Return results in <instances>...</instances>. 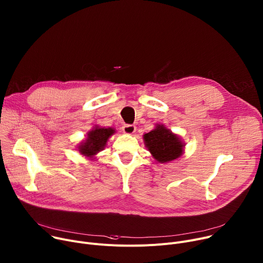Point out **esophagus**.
<instances>
[{
    "label": "esophagus",
    "mask_w": 263,
    "mask_h": 263,
    "mask_svg": "<svg viewBox=\"0 0 263 263\" xmlns=\"http://www.w3.org/2000/svg\"><path fill=\"white\" fill-rule=\"evenodd\" d=\"M135 130H136V127L133 126V125H125V126L123 127L124 133H125V134H128V135L133 134V133L135 132Z\"/></svg>",
    "instance_id": "1"
}]
</instances>
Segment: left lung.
<instances>
[{
  "label": "left lung",
  "mask_w": 263,
  "mask_h": 263,
  "mask_svg": "<svg viewBox=\"0 0 263 263\" xmlns=\"http://www.w3.org/2000/svg\"><path fill=\"white\" fill-rule=\"evenodd\" d=\"M142 137L147 151L159 163L174 161L184 153L185 142L163 124H157L152 131L143 134Z\"/></svg>",
  "instance_id": "1"
}]
</instances>
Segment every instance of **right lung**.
<instances>
[{
    "label": "right lung",
    "instance_id": "1",
    "mask_svg": "<svg viewBox=\"0 0 263 263\" xmlns=\"http://www.w3.org/2000/svg\"><path fill=\"white\" fill-rule=\"evenodd\" d=\"M116 133V129L111 127L95 126L88 131L86 138L78 145V151L81 155L85 156L89 160L96 159V155L103 151L111 135Z\"/></svg>",
    "mask_w": 263,
    "mask_h": 263
}]
</instances>
